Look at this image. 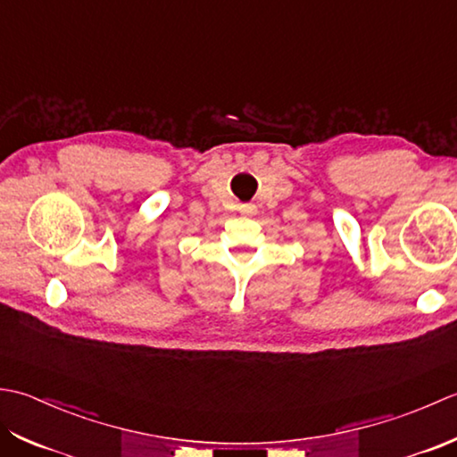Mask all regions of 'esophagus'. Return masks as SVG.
Segmentation results:
<instances>
[{
	"instance_id": "esophagus-1",
	"label": "esophagus",
	"mask_w": 457,
	"mask_h": 457,
	"mask_svg": "<svg viewBox=\"0 0 457 457\" xmlns=\"http://www.w3.org/2000/svg\"><path fill=\"white\" fill-rule=\"evenodd\" d=\"M238 211L242 212V215H254V212H256V207H254L253 203H242L240 207H238Z\"/></svg>"
}]
</instances>
